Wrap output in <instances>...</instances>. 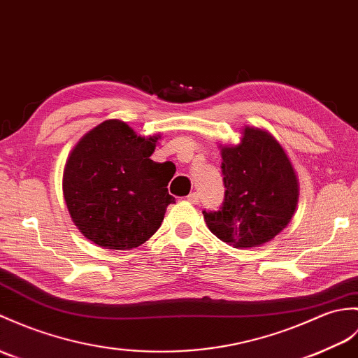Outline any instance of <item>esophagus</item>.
I'll list each match as a JSON object with an SVG mask.
<instances>
[{
    "label": "esophagus",
    "instance_id": "esophagus-1",
    "mask_svg": "<svg viewBox=\"0 0 358 358\" xmlns=\"http://www.w3.org/2000/svg\"><path fill=\"white\" fill-rule=\"evenodd\" d=\"M187 201L192 203V204H198L199 203V194L198 192H192L187 195Z\"/></svg>",
    "mask_w": 358,
    "mask_h": 358
}]
</instances>
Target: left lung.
Returning a JSON list of instances; mask_svg holds the SVG:
<instances>
[{
	"mask_svg": "<svg viewBox=\"0 0 358 358\" xmlns=\"http://www.w3.org/2000/svg\"><path fill=\"white\" fill-rule=\"evenodd\" d=\"M224 201L203 210L207 227L235 248L268 243L292 221L299 199L296 172L270 132L245 127L241 143L221 148Z\"/></svg>",
	"mask_w": 358,
	"mask_h": 358,
	"instance_id": "obj_1",
	"label": "left lung"
}]
</instances>
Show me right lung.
<instances>
[{"mask_svg": "<svg viewBox=\"0 0 358 358\" xmlns=\"http://www.w3.org/2000/svg\"><path fill=\"white\" fill-rule=\"evenodd\" d=\"M160 136H137L111 119L88 131L65 163L62 190L73 222L94 244L131 250L151 238L176 203L172 163L151 160Z\"/></svg>", "mask_w": 358, "mask_h": 358, "instance_id": "add662e5", "label": "right lung"}]
</instances>
